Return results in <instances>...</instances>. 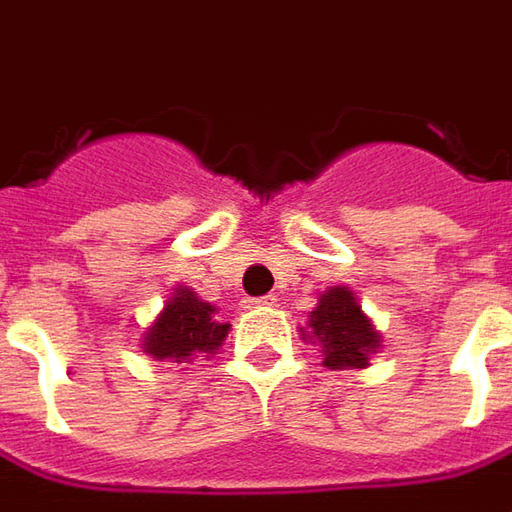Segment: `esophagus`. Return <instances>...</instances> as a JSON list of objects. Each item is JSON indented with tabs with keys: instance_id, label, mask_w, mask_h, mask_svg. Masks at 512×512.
<instances>
[{
	"instance_id": "1",
	"label": "esophagus",
	"mask_w": 512,
	"mask_h": 512,
	"mask_svg": "<svg viewBox=\"0 0 512 512\" xmlns=\"http://www.w3.org/2000/svg\"><path fill=\"white\" fill-rule=\"evenodd\" d=\"M252 305H255V308H271V305H277V297H274V294H266V297L252 300Z\"/></svg>"
}]
</instances>
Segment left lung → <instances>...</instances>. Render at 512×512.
Wrapping results in <instances>:
<instances>
[{"instance_id": "obj_1", "label": "left lung", "mask_w": 512, "mask_h": 512, "mask_svg": "<svg viewBox=\"0 0 512 512\" xmlns=\"http://www.w3.org/2000/svg\"><path fill=\"white\" fill-rule=\"evenodd\" d=\"M308 328L325 347L322 364L330 370L367 367L375 347H381L370 319L361 314V305L347 288H330L328 294L319 297V305L308 319Z\"/></svg>"}]
</instances>
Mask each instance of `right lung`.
Wrapping results in <instances>:
<instances>
[{
	"label": "right lung",
	"mask_w": 512,
	"mask_h": 512,
	"mask_svg": "<svg viewBox=\"0 0 512 512\" xmlns=\"http://www.w3.org/2000/svg\"><path fill=\"white\" fill-rule=\"evenodd\" d=\"M215 308L201 302L190 288H179L165 305L154 328L145 333V353L154 358H187L193 353H215L227 339L229 325L215 322Z\"/></svg>",
	"instance_id": "right-lung-1"
}]
</instances>
